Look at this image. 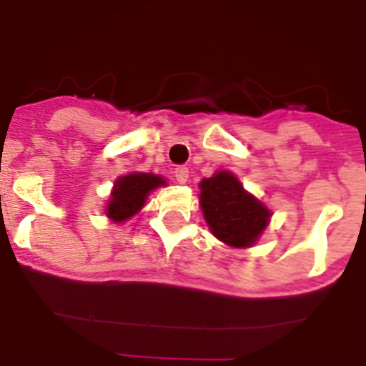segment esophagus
Masks as SVG:
<instances>
[{
	"mask_svg": "<svg viewBox=\"0 0 366 366\" xmlns=\"http://www.w3.org/2000/svg\"><path fill=\"white\" fill-rule=\"evenodd\" d=\"M175 179L179 184H186L187 182V177H189V169L186 166H177L175 167Z\"/></svg>",
	"mask_w": 366,
	"mask_h": 366,
	"instance_id": "obj_1",
	"label": "esophagus"
}]
</instances>
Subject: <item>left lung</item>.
I'll list each match as a JSON object with an SVG mask.
<instances>
[{
  "label": "left lung",
  "instance_id": "left-lung-1",
  "mask_svg": "<svg viewBox=\"0 0 366 366\" xmlns=\"http://www.w3.org/2000/svg\"><path fill=\"white\" fill-rule=\"evenodd\" d=\"M200 207L211 233L238 249L256 244L271 218V211L229 172H218L200 182Z\"/></svg>",
  "mask_w": 366,
  "mask_h": 366
}]
</instances>
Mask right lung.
<instances>
[{"instance_id": "right-lung-1", "label": "right lung", "mask_w": 366, "mask_h": 366, "mask_svg": "<svg viewBox=\"0 0 366 366\" xmlns=\"http://www.w3.org/2000/svg\"><path fill=\"white\" fill-rule=\"evenodd\" d=\"M160 186H166V180L153 173H129L115 180L112 197L106 204V217L114 222H126L137 214L144 206L148 194Z\"/></svg>"}]
</instances>
